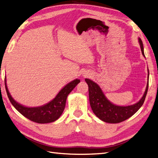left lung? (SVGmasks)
<instances>
[{"mask_svg":"<svg viewBox=\"0 0 158 158\" xmlns=\"http://www.w3.org/2000/svg\"><path fill=\"white\" fill-rule=\"evenodd\" d=\"M142 53L145 57L144 47L140 38H138ZM148 82L146 88L142 98L135 104L128 106H116L108 100L99 85L94 81L85 78V81L88 85L89 99L91 108L94 113L100 120L108 123H118L127 120L136 113L144 102L148 89L149 70L148 69Z\"/></svg>","mask_w":158,"mask_h":158,"instance_id":"left-lung-1","label":"left lung"}]
</instances>
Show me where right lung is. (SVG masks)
<instances>
[{"mask_svg":"<svg viewBox=\"0 0 158 158\" xmlns=\"http://www.w3.org/2000/svg\"><path fill=\"white\" fill-rule=\"evenodd\" d=\"M80 82V80L79 79H76L69 82L63 89H61L53 99L44 106L29 107L22 106L13 99L8 89L6 78L4 81L8 97L12 106L18 112L29 120L41 124L54 122L60 117L64 109L68 95Z\"/></svg>","mask_w":158,"mask_h":158,"instance_id":"obj_1","label":"right lung"}]
</instances>
